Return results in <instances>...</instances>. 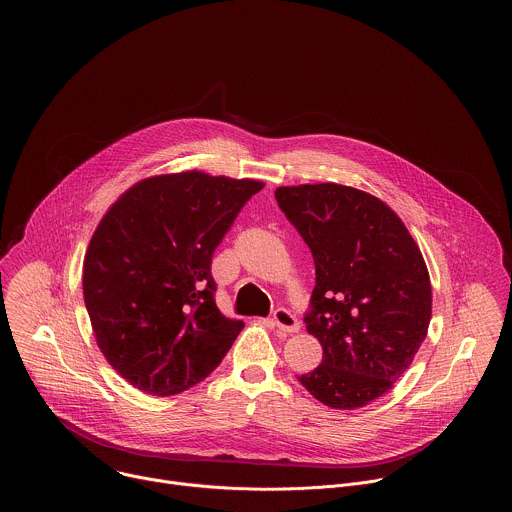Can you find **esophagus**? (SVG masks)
Here are the masks:
<instances>
[{
	"label": "esophagus",
	"mask_w": 512,
	"mask_h": 512,
	"mask_svg": "<svg viewBox=\"0 0 512 512\" xmlns=\"http://www.w3.org/2000/svg\"><path fill=\"white\" fill-rule=\"evenodd\" d=\"M272 324H274L278 330L288 332V334H292V332H299V320L295 318L292 311H288V309H284V307L274 311V315H272Z\"/></svg>",
	"instance_id": "1"
}]
</instances>
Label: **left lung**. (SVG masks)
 Masks as SVG:
<instances>
[{
    "label": "left lung",
    "mask_w": 512,
    "mask_h": 512,
    "mask_svg": "<svg viewBox=\"0 0 512 512\" xmlns=\"http://www.w3.org/2000/svg\"><path fill=\"white\" fill-rule=\"evenodd\" d=\"M274 195L317 274L305 324L322 363L297 380L332 409L365 407L393 388L426 338L432 286L424 257L374 195L332 182Z\"/></svg>",
    "instance_id": "1"
}]
</instances>
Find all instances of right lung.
I'll return each mask as SVG.
<instances>
[{
    "mask_svg": "<svg viewBox=\"0 0 512 512\" xmlns=\"http://www.w3.org/2000/svg\"><path fill=\"white\" fill-rule=\"evenodd\" d=\"M263 182L188 171L146 178L113 203L84 259L99 349L149 395L207 378L244 328L217 309L211 261Z\"/></svg>",
    "mask_w": 512,
    "mask_h": 512,
    "instance_id": "add662e5",
    "label": "right lung"
}]
</instances>
